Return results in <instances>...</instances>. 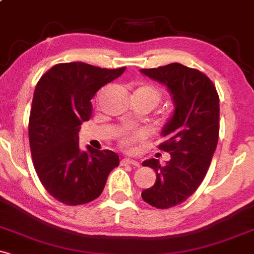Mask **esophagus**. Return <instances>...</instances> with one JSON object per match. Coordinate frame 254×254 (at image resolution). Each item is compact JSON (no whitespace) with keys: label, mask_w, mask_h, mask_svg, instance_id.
<instances>
[{"label":"esophagus","mask_w":254,"mask_h":254,"mask_svg":"<svg viewBox=\"0 0 254 254\" xmlns=\"http://www.w3.org/2000/svg\"><path fill=\"white\" fill-rule=\"evenodd\" d=\"M122 164H130V165H134V167H138V165H140V163L134 161V159L123 158L122 159Z\"/></svg>","instance_id":"1"}]
</instances>
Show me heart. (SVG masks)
Here are the masks:
<instances>
[{
    "instance_id": "b5f03b06",
    "label": "heart",
    "mask_w": 254,
    "mask_h": 254,
    "mask_svg": "<svg viewBox=\"0 0 254 254\" xmlns=\"http://www.w3.org/2000/svg\"><path fill=\"white\" fill-rule=\"evenodd\" d=\"M136 93L148 98L154 107L158 105L162 100L161 90L151 84H142L141 86H138L135 91V95ZM146 137H147V134L143 130H123L119 134V145L125 149H132Z\"/></svg>"
}]
</instances>
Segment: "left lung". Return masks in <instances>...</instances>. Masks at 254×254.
<instances>
[{
	"mask_svg": "<svg viewBox=\"0 0 254 254\" xmlns=\"http://www.w3.org/2000/svg\"><path fill=\"white\" fill-rule=\"evenodd\" d=\"M148 78L167 85L175 111L163 129L158 146L170 153L165 165L151 158L143 167L154 169L157 180L142 191L145 202L159 209L185 202L198 189L209 169L219 137V95L213 81L202 71L180 63L141 69Z\"/></svg>",
	"mask_w": 254,
	"mask_h": 254,
	"instance_id": "1",
	"label": "left lung"
}]
</instances>
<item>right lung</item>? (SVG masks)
Returning a JSON list of instances; mask_svg holds the SVG:
<instances>
[{"label":"right lung","instance_id":"add662e5","mask_svg":"<svg viewBox=\"0 0 254 254\" xmlns=\"http://www.w3.org/2000/svg\"><path fill=\"white\" fill-rule=\"evenodd\" d=\"M124 70L125 66L60 63L37 81L29 118L31 157L44 188L64 204H85L97 198L109 173L119 165L113 151L90 146L81 151L79 129L91 118L96 92Z\"/></svg>","mask_w":254,"mask_h":254}]
</instances>
